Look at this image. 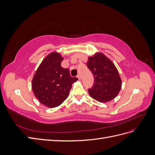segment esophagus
I'll return each instance as SVG.
<instances>
[{
	"mask_svg": "<svg viewBox=\"0 0 155 155\" xmlns=\"http://www.w3.org/2000/svg\"><path fill=\"white\" fill-rule=\"evenodd\" d=\"M77 78H78V79H79V80H81V76H80V75H79V74H78V76H77Z\"/></svg>",
	"mask_w": 155,
	"mask_h": 155,
	"instance_id": "1",
	"label": "esophagus"
}]
</instances>
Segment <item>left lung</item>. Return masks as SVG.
<instances>
[{"label":"left lung","instance_id":"left-lung-1","mask_svg":"<svg viewBox=\"0 0 155 155\" xmlns=\"http://www.w3.org/2000/svg\"><path fill=\"white\" fill-rule=\"evenodd\" d=\"M87 66L94 78L93 87L88 89L90 96L97 101L113 100L120 91L121 79L114 64L101 52L88 58Z\"/></svg>","mask_w":155,"mask_h":155}]
</instances>
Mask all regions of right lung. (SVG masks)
I'll use <instances>...</instances> for the list:
<instances>
[{"label":"right lung","mask_w":155,"mask_h":155,"mask_svg":"<svg viewBox=\"0 0 155 155\" xmlns=\"http://www.w3.org/2000/svg\"><path fill=\"white\" fill-rule=\"evenodd\" d=\"M62 55L57 51L48 54L37 69L31 81L34 95L49 108L60 105L67 99L72 85L78 78L71 77L68 68L61 67Z\"/></svg>","instance_id":"1"}]
</instances>
